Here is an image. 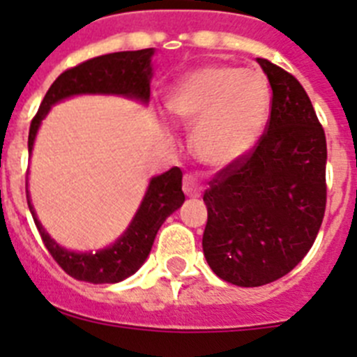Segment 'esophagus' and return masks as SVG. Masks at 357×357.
Returning a JSON list of instances; mask_svg holds the SVG:
<instances>
[{
    "label": "esophagus",
    "mask_w": 357,
    "mask_h": 357,
    "mask_svg": "<svg viewBox=\"0 0 357 357\" xmlns=\"http://www.w3.org/2000/svg\"><path fill=\"white\" fill-rule=\"evenodd\" d=\"M182 189L188 197H200L202 188L198 184V181L193 175H184V181H182Z\"/></svg>",
    "instance_id": "1"
}]
</instances>
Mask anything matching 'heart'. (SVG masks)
<instances>
[{
    "label": "heart",
    "mask_w": 357,
    "mask_h": 357,
    "mask_svg": "<svg viewBox=\"0 0 357 357\" xmlns=\"http://www.w3.org/2000/svg\"><path fill=\"white\" fill-rule=\"evenodd\" d=\"M166 107L181 125L195 128L198 159L213 168H225L247 155L259 139L270 93L259 73L206 66L173 87Z\"/></svg>",
    "instance_id": "obj_1"
}]
</instances>
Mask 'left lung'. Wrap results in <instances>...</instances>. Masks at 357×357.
<instances>
[{
	"instance_id": "8db88e82",
	"label": "left lung",
	"mask_w": 357,
	"mask_h": 357,
	"mask_svg": "<svg viewBox=\"0 0 357 357\" xmlns=\"http://www.w3.org/2000/svg\"><path fill=\"white\" fill-rule=\"evenodd\" d=\"M272 110L255 146L213 176L204 193V255L220 279L243 288L284 277L313 247L326 214V132L301 82L257 59Z\"/></svg>"
}]
</instances>
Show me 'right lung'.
Instances as JSON below:
<instances>
[{
  "label": "right lung",
  "mask_w": 357,
  "mask_h": 357,
  "mask_svg": "<svg viewBox=\"0 0 357 357\" xmlns=\"http://www.w3.org/2000/svg\"><path fill=\"white\" fill-rule=\"evenodd\" d=\"M151 55L153 48L137 50V52H118L109 55H100L82 62L75 68L66 69L59 75L48 89L40 103L37 114L33 116L28 134V151L33 148L37 128L50 107L64 98L84 93H110L125 96L141 98L148 102L150 98ZM28 207L31 211L33 222L43 238L44 247L48 248L53 259L73 279L93 282V284H112L127 279L139 270L148 257L157 236V230L164 220L182 206L185 200L182 193L181 168H172L159 176H153L144 195L139 211L132 220L127 232L112 245L96 254H77L59 247L43 229L36 218L30 198L26 195Z\"/></svg>",
  "instance_id": "obj_1"
}]
</instances>
